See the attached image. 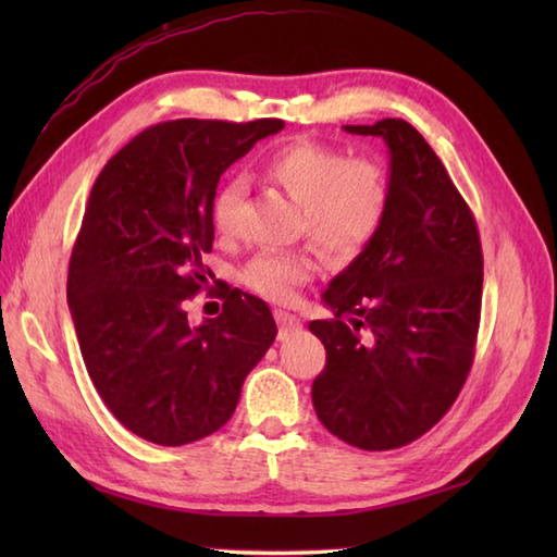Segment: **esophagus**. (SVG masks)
<instances>
[{
  "mask_svg": "<svg viewBox=\"0 0 557 557\" xmlns=\"http://www.w3.org/2000/svg\"><path fill=\"white\" fill-rule=\"evenodd\" d=\"M275 321L277 325L282 327V333H297V330H301V321L294 313L289 311H282V309H275Z\"/></svg>",
  "mask_w": 557,
  "mask_h": 557,
  "instance_id": "esophagus-1",
  "label": "esophagus"
}]
</instances>
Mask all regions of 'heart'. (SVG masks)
Here are the masks:
<instances>
[{
    "label": "heart",
    "instance_id": "obj_1",
    "mask_svg": "<svg viewBox=\"0 0 557 557\" xmlns=\"http://www.w3.org/2000/svg\"><path fill=\"white\" fill-rule=\"evenodd\" d=\"M260 176L297 203V232L335 258L361 253L381 232L393 186L385 164L373 156H351L299 138L272 150L260 162ZM244 196L242 182H224L212 200V224L224 236L234 234ZM315 260L306 251H263L242 270L244 285L270 301H289L315 275Z\"/></svg>",
    "mask_w": 557,
    "mask_h": 557
}]
</instances>
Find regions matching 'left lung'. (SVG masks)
I'll use <instances>...</instances> for the list:
<instances>
[{
  "label": "left lung",
  "mask_w": 557,
  "mask_h": 557,
  "mask_svg": "<svg viewBox=\"0 0 557 557\" xmlns=\"http://www.w3.org/2000/svg\"><path fill=\"white\" fill-rule=\"evenodd\" d=\"M345 128L385 140L393 196L381 232L323 294L335 318L309 323L327 354L311 397L339 441L383 453L455 405L474 363L483 253L467 200L417 128Z\"/></svg>",
  "instance_id": "left-lung-1"
}]
</instances>
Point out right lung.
<instances>
[{
	"instance_id": "right-lung-1",
	"label": "right lung",
	"mask_w": 557,
	"mask_h": 557,
	"mask_svg": "<svg viewBox=\"0 0 557 557\" xmlns=\"http://www.w3.org/2000/svg\"><path fill=\"white\" fill-rule=\"evenodd\" d=\"M282 120H172L140 132L98 174L69 260L66 297L92 385L124 429L186 445L232 419L244 377L277 335L265 301L220 289L222 313L188 323L208 282L222 172Z\"/></svg>"
}]
</instances>
